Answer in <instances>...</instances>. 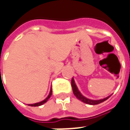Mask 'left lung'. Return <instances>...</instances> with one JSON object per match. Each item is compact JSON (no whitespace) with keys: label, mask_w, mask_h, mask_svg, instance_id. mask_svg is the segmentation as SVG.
Wrapping results in <instances>:
<instances>
[{"label":"left lung","mask_w":130,"mask_h":130,"mask_svg":"<svg viewBox=\"0 0 130 130\" xmlns=\"http://www.w3.org/2000/svg\"><path fill=\"white\" fill-rule=\"evenodd\" d=\"M71 84H72V91H73V93L74 94V96L77 98L78 99L80 100L81 101L84 102V103H87V104H89V105H97V104H99V103H102L103 101H105L106 100L108 99L110 96H108V97H106L105 99H99V100H92V99H87V97L84 96L81 92L79 91L77 87V85L75 84L74 82V79L72 78L71 81Z\"/></svg>","instance_id":"1"}]
</instances>
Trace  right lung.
I'll list each match as a JSON object with an SVG mask.
<instances>
[{
    "mask_svg": "<svg viewBox=\"0 0 130 130\" xmlns=\"http://www.w3.org/2000/svg\"><path fill=\"white\" fill-rule=\"evenodd\" d=\"M51 95H52V88H51V90H50V93L48 94V96L46 97L45 99L42 101H41V102H39V103H33V104H28V106H41V105H43L44 103H46V101L48 100L50 97L51 96Z\"/></svg>",
    "mask_w": 130,
    "mask_h": 130,
    "instance_id": "obj_1",
    "label": "right lung"
}]
</instances>
